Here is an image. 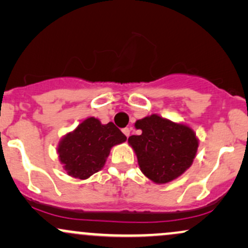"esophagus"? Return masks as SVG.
Masks as SVG:
<instances>
[{"label":"esophagus","mask_w":248,"mask_h":248,"mask_svg":"<svg viewBox=\"0 0 248 248\" xmlns=\"http://www.w3.org/2000/svg\"><path fill=\"white\" fill-rule=\"evenodd\" d=\"M122 132H124V134L127 136V138H129V135H130V128H124V129H122Z\"/></svg>","instance_id":"obj_1"}]
</instances>
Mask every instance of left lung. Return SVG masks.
<instances>
[{
	"label": "left lung",
	"instance_id": "obj_1",
	"mask_svg": "<svg viewBox=\"0 0 248 248\" xmlns=\"http://www.w3.org/2000/svg\"><path fill=\"white\" fill-rule=\"evenodd\" d=\"M140 135L128 139L138 156L141 171L155 183L177 178L192 164L198 141L191 128L158 115H150L135 124Z\"/></svg>",
	"mask_w": 248,
	"mask_h": 248
}]
</instances>
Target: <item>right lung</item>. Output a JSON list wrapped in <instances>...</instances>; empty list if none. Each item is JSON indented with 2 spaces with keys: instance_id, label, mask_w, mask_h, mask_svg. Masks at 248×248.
I'll use <instances>...</instances> for the list:
<instances>
[{
  "instance_id": "add662e5",
  "label": "right lung",
  "mask_w": 248,
  "mask_h": 248,
  "mask_svg": "<svg viewBox=\"0 0 248 248\" xmlns=\"http://www.w3.org/2000/svg\"><path fill=\"white\" fill-rule=\"evenodd\" d=\"M126 140L113 122L101 124L98 119L88 118L62 139L58 147L59 158L70 176L86 179L104 167L110 148Z\"/></svg>"
}]
</instances>
